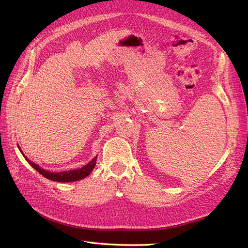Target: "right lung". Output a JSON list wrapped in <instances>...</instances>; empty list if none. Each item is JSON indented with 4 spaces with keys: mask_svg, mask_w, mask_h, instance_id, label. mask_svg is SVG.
Instances as JSON below:
<instances>
[{
    "mask_svg": "<svg viewBox=\"0 0 248 248\" xmlns=\"http://www.w3.org/2000/svg\"><path fill=\"white\" fill-rule=\"evenodd\" d=\"M25 158L37 171L40 172V174L43 177H46V179H49V180H51V181H57V182H72V181H78V180L84 179L90 175V172L93 170V169L96 166L97 156L92 161H90L88 164H86L85 167H82L80 169L66 170V171H59V172H50L48 170H43L39 166H37V164L34 163L33 161L29 160L26 156H25Z\"/></svg>",
    "mask_w": 248,
    "mask_h": 248,
    "instance_id": "obj_1",
    "label": "right lung"
}]
</instances>
